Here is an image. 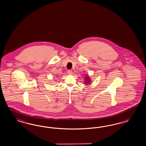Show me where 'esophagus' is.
<instances>
[{
  "label": "esophagus",
  "instance_id": "obj_1",
  "mask_svg": "<svg viewBox=\"0 0 146 146\" xmlns=\"http://www.w3.org/2000/svg\"><path fill=\"white\" fill-rule=\"evenodd\" d=\"M67 72H68V74L69 75H72V71L71 70H68L67 71Z\"/></svg>",
  "mask_w": 146,
  "mask_h": 146
}]
</instances>
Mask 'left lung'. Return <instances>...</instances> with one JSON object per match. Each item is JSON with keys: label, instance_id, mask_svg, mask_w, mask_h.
<instances>
[{"label": "left lung", "instance_id": "left-lung-1", "mask_svg": "<svg viewBox=\"0 0 146 146\" xmlns=\"http://www.w3.org/2000/svg\"><path fill=\"white\" fill-rule=\"evenodd\" d=\"M85 81H84V83L86 84V85H88L89 83H91V79L90 78L89 76L88 75L86 76L85 77Z\"/></svg>", "mask_w": 146, "mask_h": 146}]
</instances>
